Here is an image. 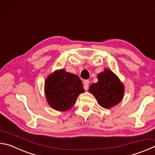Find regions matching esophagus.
Here are the masks:
<instances>
[{"mask_svg": "<svg viewBox=\"0 0 155 155\" xmlns=\"http://www.w3.org/2000/svg\"><path fill=\"white\" fill-rule=\"evenodd\" d=\"M83 84H84V89L85 90L88 89L89 88V80H85L83 81Z\"/></svg>", "mask_w": 155, "mask_h": 155, "instance_id": "obj_1", "label": "esophagus"}]
</instances>
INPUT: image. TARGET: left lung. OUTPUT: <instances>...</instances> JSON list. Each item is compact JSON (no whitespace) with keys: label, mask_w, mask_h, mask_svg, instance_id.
<instances>
[{"label":"left lung","mask_w":155,"mask_h":155,"mask_svg":"<svg viewBox=\"0 0 155 155\" xmlns=\"http://www.w3.org/2000/svg\"><path fill=\"white\" fill-rule=\"evenodd\" d=\"M98 81L90 85L89 91L103 108L109 109L122 100L125 87L117 76L109 69L97 75Z\"/></svg>","instance_id":"1"}]
</instances>
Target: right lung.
I'll list each match as a JSON object with an SVG mask.
<instances>
[{
    "label": "right lung",
    "instance_id": "1",
    "mask_svg": "<svg viewBox=\"0 0 155 155\" xmlns=\"http://www.w3.org/2000/svg\"><path fill=\"white\" fill-rule=\"evenodd\" d=\"M84 92L85 89L79 77L64 69L53 72L45 82L47 101L55 110H68L75 104L78 95Z\"/></svg>",
    "mask_w": 155,
    "mask_h": 155
}]
</instances>
